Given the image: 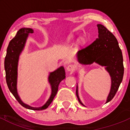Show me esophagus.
Returning a JSON list of instances; mask_svg holds the SVG:
<instances>
[{
    "label": "esophagus",
    "mask_w": 130,
    "mask_h": 130,
    "mask_svg": "<svg viewBox=\"0 0 130 130\" xmlns=\"http://www.w3.org/2000/svg\"><path fill=\"white\" fill-rule=\"evenodd\" d=\"M75 70V66L73 65H69L67 67V70L69 72H73Z\"/></svg>",
    "instance_id": "1"
}]
</instances>
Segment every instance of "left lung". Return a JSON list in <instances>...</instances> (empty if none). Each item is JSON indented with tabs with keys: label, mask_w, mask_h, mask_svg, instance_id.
I'll return each mask as SVG.
<instances>
[{
	"label": "left lung",
	"mask_w": 130,
	"mask_h": 130,
	"mask_svg": "<svg viewBox=\"0 0 130 130\" xmlns=\"http://www.w3.org/2000/svg\"><path fill=\"white\" fill-rule=\"evenodd\" d=\"M98 27V38L86 46H82L77 53V58L80 63L90 65L94 62L106 67V70L111 78V87L106 103L112 99L118 90L124 74V66L122 52L115 36L102 24ZM76 95L81 103L78 94L77 86Z\"/></svg>",
	"instance_id": "1"
}]
</instances>
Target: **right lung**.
Masks as SVG:
<instances>
[{
  "instance_id": "1",
  "label": "right lung",
  "mask_w": 130,
  "mask_h": 130,
  "mask_svg": "<svg viewBox=\"0 0 130 130\" xmlns=\"http://www.w3.org/2000/svg\"><path fill=\"white\" fill-rule=\"evenodd\" d=\"M33 30L31 28H21L18 31L15 37L9 42L7 49V54L5 58L4 68L6 70V82L9 89L19 104L25 108L40 111L46 109L53 101L57 93L60 82L65 78V72L64 68L60 67L57 70L50 73L48 81L52 87V94L49 99L43 106L40 107H31L26 104L21 100L17 90L18 61L19 55L24 49L29 34L33 33Z\"/></svg>"
}]
</instances>
